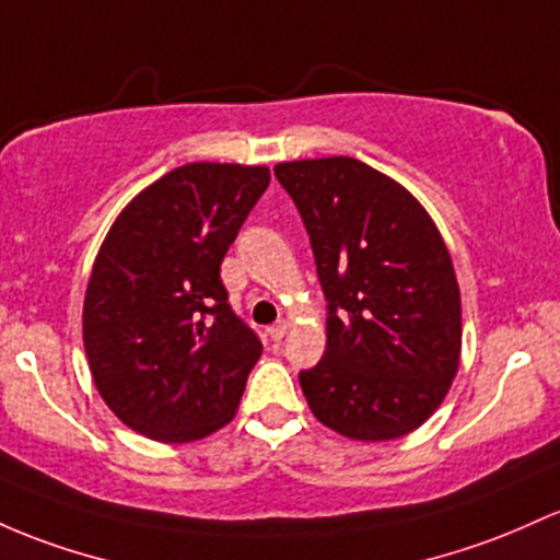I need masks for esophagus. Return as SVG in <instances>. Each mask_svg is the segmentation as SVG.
Instances as JSON below:
<instances>
[{
	"instance_id": "obj_1",
	"label": "esophagus",
	"mask_w": 560,
	"mask_h": 560,
	"mask_svg": "<svg viewBox=\"0 0 560 560\" xmlns=\"http://www.w3.org/2000/svg\"><path fill=\"white\" fill-rule=\"evenodd\" d=\"M287 329H290V324L287 322H279V324H273V327H268L270 340H281V337L287 335Z\"/></svg>"
}]
</instances>
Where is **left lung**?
Wrapping results in <instances>:
<instances>
[{
	"mask_svg": "<svg viewBox=\"0 0 560 560\" xmlns=\"http://www.w3.org/2000/svg\"><path fill=\"white\" fill-rule=\"evenodd\" d=\"M311 233L329 300L327 350L300 388L322 425L393 441L441 407L463 355V300L439 225L385 172L350 156L273 167Z\"/></svg>",
	"mask_w": 560,
	"mask_h": 560,
	"instance_id": "obj_1",
	"label": "left lung"
}]
</instances>
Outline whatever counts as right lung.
Listing matches in <instances>:
<instances>
[{
    "label": "right lung",
    "instance_id": "obj_1",
    "mask_svg": "<svg viewBox=\"0 0 560 560\" xmlns=\"http://www.w3.org/2000/svg\"><path fill=\"white\" fill-rule=\"evenodd\" d=\"M260 164L190 162L116 214L84 292L82 337L106 407L145 439L188 444L236 417L262 346L220 262L268 188Z\"/></svg>",
    "mask_w": 560,
    "mask_h": 560
}]
</instances>
